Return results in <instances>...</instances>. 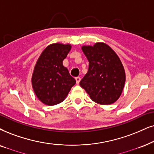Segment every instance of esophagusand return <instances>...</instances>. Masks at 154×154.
<instances>
[{"mask_svg":"<svg viewBox=\"0 0 154 154\" xmlns=\"http://www.w3.org/2000/svg\"><path fill=\"white\" fill-rule=\"evenodd\" d=\"M75 79H76V82H77V84H79V82L81 80V78L79 77H75Z\"/></svg>","mask_w":154,"mask_h":154,"instance_id":"34e87169","label":"esophagus"}]
</instances>
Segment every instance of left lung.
Wrapping results in <instances>:
<instances>
[{
  "label": "left lung",
  "mask_w": 154,
  "mask_h": 154,
  "mask_svg": "<svg viewBox=\"0 0 154 154\" xmlns=\"http://www.w3.org/2000/svg\"><path fill=\"white\" fill-rule=\"evenodd\" d=\"M82 50L89 64L88 72L79 85L94 102L113 104L120 97L126 81L125 70L119 57L104 42L83 45Z\"/></svg>",
  "instance_id": "left-lung-1"
}]
</instances>
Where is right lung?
<instances>
[{"label": "right lung", "instance_id": "add662e5", "mask_svg": "<svg viewBox=\"0 0 154 154\" xmlns=\"http://www.w3.org/2000/svg\"><path fill=\"white\" fill-rule=\"evenodd\" d=\"M71 48L70 44H50L37 60L31 82L36 97L44 104L53 106L63 102L75 85L63 64Z\"/></svg>", "mask_w": 154, "mask_h": 154}]
</instances>
